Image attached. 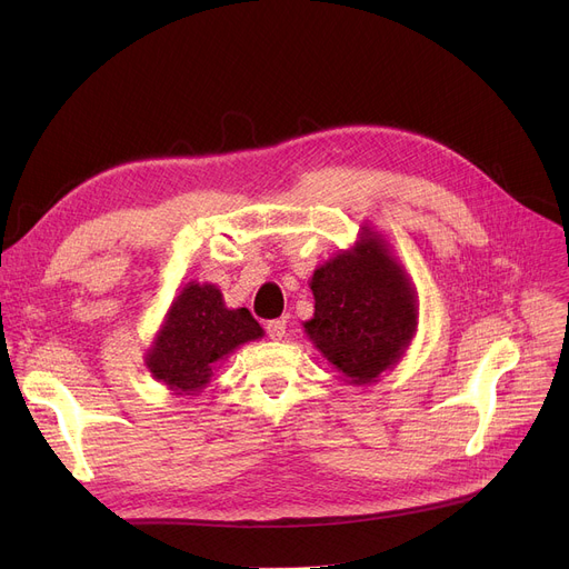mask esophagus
Returning <instances> with one entry per match:
<instances>
[{
  "label": "esophagus",
  "instance_id": "1",
  "mask_svg": "<svg viewBox=\"0 0 569 569\" xmlns=\"http://www.w3.org/2000/svg\"><path fill=\"white\" fill-rule=\"evenodd\" d=\"M264 330H267V337H269V339H272V341H281V339L286 337V320H281V318L269 320Z\"/></svg>",
  "mask_w": 569,
  "mask_h": 569
}]
</instances>
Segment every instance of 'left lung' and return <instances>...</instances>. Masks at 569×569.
<instances>
[{
  "instance_id": "1",
  "label": "left lung",
  "mask_w": 569,
  "mask_h": 569,
  "mask_svg": "<svg viewBox=\"0 0 569 569\" xmlns=\"http://www.w3.org/2000/svg\"><path fill=\"white\" fill-rule=\"evenodd\" d=\"M316 300L305 332L348 382H376L390 371L417 330V295L382 239L362 228L350 251L311 277Z\"/></svg>"
}]
</instances>
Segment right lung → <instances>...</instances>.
Listing matches in <instances>:
<instances>
[{
	"instance_id": "right-lung-1",
	"label": "right lung",
	"mask_w": 569,
	"mask_h": 569,
	"mask_svg": "<svg viewBox=\"0 0 569 569\" xmlns=\"http://www.w3.org/2000/svg\"><path fill=\"white\" fill-rule=\"evenodd\" d=\"M260 337L249 309H228L217 286L191 281L174 297L144 365L174 395H198L234 348Z\"/></svg>"
}]
</instances>
